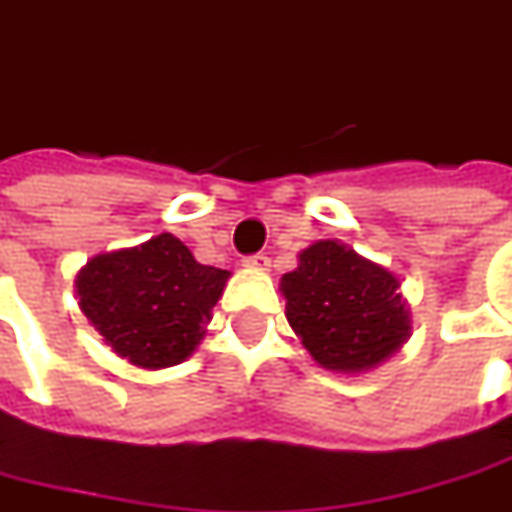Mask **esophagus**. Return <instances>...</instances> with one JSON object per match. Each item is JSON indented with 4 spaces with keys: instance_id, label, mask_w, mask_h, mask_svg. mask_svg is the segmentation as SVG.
Here are the masks:
<instances>
[{
    "instance_id": "34e87169",
    "label": "esophagus",
    "mask_w": 512,
    "mask_h": 512,
    "mask_svg": "<svg viewBox=\"0 0 512 512\" xmlns=\"http://www.w3.org/2000/svg\"><path fill=\"white\" fill-rule=\"evenodd\" d=\"M243 266H249V269H266L269 266V257L263 255V252H257V255L243 257Z\"/></svg>"
}]
</instances>
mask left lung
<instances>
[{"label": "left lung", "instance_id": "8db88e82", "mask_svg": "<svg viewBox=\"0 0 512 512\" xmlns=\"http://www.w3.org/2000/svg\"><path fill=\"white\" fill-rule=\"evenodd\" d=\"M286 317L309 354L331 371H365L408 337L399 280L337 240H320L283 274Z\"/></svg>", "mask_w": 512, "mask_h": 512}]
</instances>
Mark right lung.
Listing matches in <instances>:
<instances>
[{"label": "right lung", "mask_w": 512, "mask_h": 512, "mask_svg": "<svg viewBox=\"0 0 512 512\" xmlns=\"http://www.w3.org/2000/svg\"><path fill=\"white\" fill-rule=\"evenodd\" d=\"M226 277L198 263L178 238L158 235L144 246L93 257L76 286L81 311L118 357L164 368L195 351Z\"/></svg>", "instance_id": "add662e5"}]
</instances>
